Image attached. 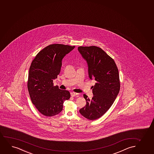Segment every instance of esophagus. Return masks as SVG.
<instances>
[{"instance_id": "obj_1", "label": "esophagus", "mask_w": 154, "mask_h": 154, "mask_svg": "<svg viewBox=\"0 0 154 154\" xmlns=\"http://www.w3.org/2000/svg\"><path fill=\"white\" fill-rule=\"evenodd\" d=\"M70 94H71V96L72 97H75V96H78V94L77 93H75V92H72V93H70Z\"/></svg>"}]
</instances>
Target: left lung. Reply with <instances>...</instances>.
<instances>
[{"mask_svg":"<svg viewBox=\"0 0 154 154\" xmlns=\"http://www.w3.org/2000/svg\"><path fill=\"white\" fill-rule=\"evenodd\" d=\"M78 50L87 62L90 79L96 82L92 87L93 97L89 99L84 94L87 104L79 112L93 120L106 112L117 97L120 88L119 72L114 60L100 48L79 47Z\"/></svg>","mask_w":154,"mask_h":154,"instance_id":"obj_1","label":"left lung"}]
</instances>
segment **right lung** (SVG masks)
Instances as JSON below:
<instances>
[{
  "mask_svg": "<svg viewBox=\"0 0 154 154\" xmlns=\"http://www.w3.org/2000/svg\"><path fill=\"white\" fill-rule=\"evenodd\" d=\"M75 46L53 44L36 55L29 70L27 88L31 101L41 114L48 117L59 114L70 93L53 86V80L61 71L62 61Z\"/></svg>",
  "mask_w": 154,
  "mask_h": 154,
  "instance_id": "obj_1",
  "label": "right lung"
}]
</instances>
